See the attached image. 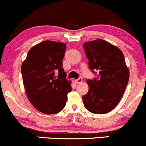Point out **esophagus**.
Masks as SVG:
<instances>
[{"label":"esophagus","mask_w":146,"mask_h":146,"mask_svg":"<svg viewBox=\"0 0 146 146\" xmlns=\"http://www.w3.org/2000/svg\"><path fill=\"white\" fill-rule=\"evenodd\" d=\"M75 82H76V84H81L82 82V78H80L78 80H75Z\"/></svg>","instance_id":"34e87169"}]
</instances>
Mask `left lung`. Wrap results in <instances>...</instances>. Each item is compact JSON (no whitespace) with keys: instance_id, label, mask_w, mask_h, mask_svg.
Wrapping results in <instances>:
<instances>
[{"instance_id":"left-lung-1","label":"left lung","mask_w":146,"mask_h":146,"mask_svg":"<svg viewBox=\"0 0 146 146\" xmlns=\"http://www.w3.org/2000/svg\"><path fill=\"white\" fill-rule=\"evenodd\" d=\"M93 71L100 78L88 80V91L82 97L84 107L97 115L108 113L118 104L128 82L130 72L123 53L117 46L102 39L83 44Z\"/></svg>"}]
</instances>
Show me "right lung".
Listing matches in <instances>:
<instances>
[{"instance_id": "1", "label": "right lung", "mask_w": 146, "mask_h": 146, "mask_svg": "<svg viewBox=\"0 0 146 146\" xmlns=\"http://www.w3.org/2000/svg\"><path fill=\"white\" fill-rule=\"evenodd\" d=\"M66 43L44 40L30 48L23 62L21 72L27 96L41 113L51 115L64 108L71 82L66 79L62 59ZM58 72L56 78L54 72Z\"/></svg>"}]
</instances>
